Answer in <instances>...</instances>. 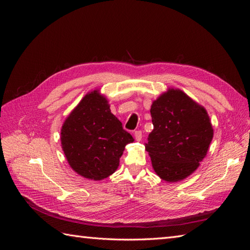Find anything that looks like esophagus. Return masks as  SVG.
Returning a JSON list of instances; mask_svg holds the SVG:
<instances>
[{
  "label": "esophagus",
  "instance_id": "esophagus-1",
  "mask_svg": "<svg viewBox=\"0 0 250 250\" xmlns=\"http://www.w3.org/2000/svg\"><path fill=\"white\" fill-rule=\"evenodd\" d=\"M142 137H143V134H142V131H141V130H137V131L134 132V139H135V141L141 142Z\"/></svg>",
  "mask_w": 250,
  "mask_h": 250
}]
</instances>
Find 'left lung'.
Masks as SVG:
<instances>
[{"label":"left lung","instance_id":"left-lung-1","mask_svg":"<svg viewBox=\"0 0 250 250\" xmlns=\"http://www.w3.org/2000/svg\"><path fill=\"white\" fill-rule=\"evenodd\" d=\"M153 130L146 151L167 183L184 180L199 167L214 137L207 109L183 90L168 88L151 105Z\"/></svg>","mask_w":250,"mask_h":250}]
</instances>
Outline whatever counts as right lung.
<instances>
[{
    "instance_id": "right-lung-1",
    "label": "right lung",
    "mask_w": 250,
    "mask_h": 250,
    "mask_svg": "<svg viewBox=\"0 0 250 250\" xmlns=\"http://www.w3.org/2000/svg\"><path fill=\"white\" fill-rule=\"evenodd\" d=\"M109 107L100 89L88 92L66 117L60 132L70 167L90 180L115 173L125 146L134 141Z\"/></svg>"
}]
</instances>
